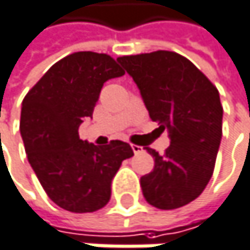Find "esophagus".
<instances>
[{"instance_id": "1", "label": "esophagus", "mask_w": 250, "mask_h": 250, "mask_svg": "<svg viewBox=\"0 0 250 250\" xmlns=\"http://www.w3.org/2000/svg\"><path fill=\"white\" fill-rule=\"evenodd\" d=\"M132 149H133V152L135 154H141L144 149H142V146H139V145H132Z\"/></svg>"}]
</instances>
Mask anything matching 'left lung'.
<instances>
[{
	"label": "left lung",
	"instance_id": "obj_1",
	"mask_svg": "<svg viewBox=\"0 0 250 250\" xmlns=\"http://www.w3.org/2000/svg\"><path fill=\"white\" fill-rule=\"evenodd\" d=\"M117 61L133 77L149 117L170 132L171 144L141 177L148 204L176 209L195 201L212 177L223 133V105L214 83L173 51L123 55Z\"/></svg>",
	"mask_w": 250,
	"mask_h": 250
}]
</instances>
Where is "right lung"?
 <instances>
[{
	"instance_id": "obj_1",
	"label": "right lung",
	"mask_w": 250,
	"mask_h": 250,
	"mask_svg": "<svg viewBox=\"0 0 250 250\" xmlns=\"http://www.w3.org/2000/svg\"><path fill=\"white\" fill-rule=\"evenodd\" d=\"M124 70L108 54L73 52L57 61L27 92L20 133L27 160L49 199L70 212H93L111 198V182L133 155L129 144L96 146L79 138L108 79Z\"/></svg>"
}]
</instances>
